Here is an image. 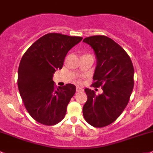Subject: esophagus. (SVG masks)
Returning <instances> with one entry per match:
<instances>
[{"label": "esophagus", "mask_w": 153, "mask_h": 153, "mask_svg": "<svg viewBox=\"0 0 153 153\" xmlns=\"http://www.w3.org/2000/svg\"><path fill=\"white\" fill-rule=\"evenodd\" d=\"M76 90V92H82V91H84V89H83L82 88L79 87V86H77Z\"/></svg>", "instance_id": "1"}]
</instances>
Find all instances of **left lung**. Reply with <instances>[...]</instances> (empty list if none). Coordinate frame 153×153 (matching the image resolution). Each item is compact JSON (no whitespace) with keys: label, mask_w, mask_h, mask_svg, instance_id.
Listing matches in <instances>:
<instances>
[{"label":"left lung","mask_w":153,"mask_h":153,"mask_svg":"<svg viewBox=\"0 0 153 153\" xmlns=\"http://www.w3.org/2000/svg\"><path fill=\"white\" fill-rule=\"evenodd\" d=\"M83 42L94 51L97 66L93 79L102 93L85 88L88 100L82 113L88 124L103 127L116 120L128 104L134 86V68L130 56L123 48L106 36L86 37Z\"/></svg>","instance_id":"1"}]
</instances>
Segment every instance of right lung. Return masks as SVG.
I'll return each instance as SVG.
<instances>
[{"mask_svg": "<svg viewBox=\"0 0 153 153\" xmlns=\"http://www.w3.org/2000/svg\"><path fill=\"white\" fill-rule=\"evenodd\" d=\"M82 37L49 33L34 42L23 54L18 72V85L30 116L45 125H54L65 116L67 106L76 92L74 85L55 89L52 80L56 70Z\"/></svg>", "mask_w": 153, "mask_h": 153, "instance_id": "obj_1", "label": "right lung"}]
</instances>
